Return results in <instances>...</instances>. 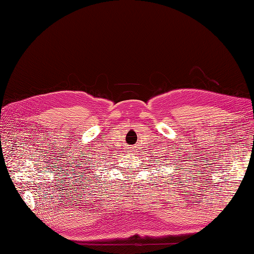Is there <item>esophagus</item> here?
Wrapping results in <instances>:
<instances>
[{"label": "esophagus", "instance_id": "obj_1", "mask_svg": "<svg viewBox=\"0 0 254 254\" xmlns=\"http://www.w3.org/2000/svg\"><path fill=\"white\" fill-rule=\"evenodd\" d=\"M136 151H137V147L136 146L128 147V149H127V152H129V154H135Z\"/></svg>", "mask_w": 254, "mask_h": 254}]
</instances>
